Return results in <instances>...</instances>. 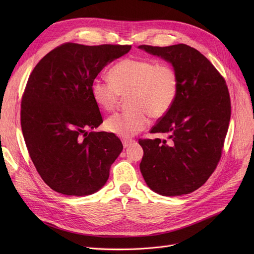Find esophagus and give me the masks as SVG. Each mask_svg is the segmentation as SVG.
<instances>
[{
    "mask_svg": "<svg viewBox=\"0 0 254 254\" xmlns=\"http://www.w3.org/2000/svg\"><path fill=\"white\" fill-rule=\"evenodd\" d=\"M134 142V140H130V139H124L123 140V145H124V147L125 148H127V147H128V146Z\"/></svg>",
    "mask_w": 254,
    "mask_h": 254,
    "instance_id": "obj_1",
    "label": "esophagus"
}]
</instances>
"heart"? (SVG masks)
<instances>
[{
    "label": "heart",
    "instance_id": "1",
    "mask_svg": "<svg viewBox=\"0 0 254 254\" xmlns=\"http://www.w3.org/2000/svg\"><path fill=\"white\" fill-rule=\"evenodd\" d=\"M111 81L95 79L90 85L93 101L106 111H113L122 97H127L129 110L116 113L105 127L113 134L128 138L138 134L153 119L164 117L179 92V76L173 65L151 59L127 58L109 71Z\"/></svg>",
    "mask_w": 254,
    "mask_h": 254
}]
</instances>
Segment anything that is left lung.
Masks as SVG:
<instances>
[{
	"instance_id": "1",
	"label": "left lung",
	"mask_w": 254,
	"mask_h": 254,
	"mask_svg": "<svg viewBox=\"0 0 254 254\" xmlns=\"http://www.w3.org/2000/svg\"><path fill=\"white\" fill-rule=\"evenodd\" d=\"M139 48L171 63L179 76L174 105L150 129L168 132L171 142L139 139L141 173L159 194L190 193L209 179L221 158L232 108L228 85L210 61L189 45Z\"/></svg>"
}]
</instances>
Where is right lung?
Returning <instances> with one entry per match:
<instances>
[{"label":"right lung","mask_w":254,"mask_h":254,"mask_svg":"<svg viewBox=\"0 0 254 254\" xmlns=\"http://www.w3.org/2000/svg\"><path fill=\"white\" fill-rule=\"evenodd\" d=\"M130 47L64 43L32 71L21 99V129L37 172L55 191L87 195L108 180L124 146L113 132L86 131L103 123L90 85Z\"/></svg>","instance_id":"obj_1"}]
</instances>
